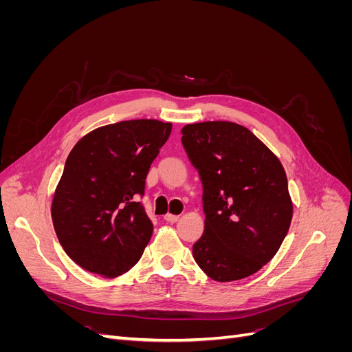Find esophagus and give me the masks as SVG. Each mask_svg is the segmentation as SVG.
<instances>
[{
    "instance_id": "1",
    "label": "esophagus",
    "mask_w": 352,
    "mask_h": 352,
    "mask_svg": "<svg viewBox=\"0 0 352 352\" xmlns=\"http://www.w3.org/2000/svg\"><path fill=\"white\" fill-rule=\"evenodd\" d=\"M164 220L168 221V223H176L179 220V216H175V214H167L164 216Z\"/></svg>"
}]
</instances>
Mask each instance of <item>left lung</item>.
<instances>
[{
    "label": "left lung",
    "mask_w": 352,
    "mask_h": 352,
    "mask_svg": "<svg viewBox=\"0 0 352 352\" xmlns=\"http://www.w3.org/2000/svg\"><path fill=\"white\" fill-rule=\"evenodd\" d=\"M182 145L198 170L206 214L194 260L212 280L248 278L274 257L289 230L285 170L257 136L232 122L186 124Z\"/></svg>",
    "instance_id": "1"
}]
</instances>
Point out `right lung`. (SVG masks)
<instances>
[{"mask_svg":"<svg viewBox=\"0 0 352 352\" xmlns=\"http://www.w3.org/2000/svg\"><path fill=\"white\" fill-rule=\"evenodd\" d=\"M172 123L127 120L98 127L74 145L52 199L57 238L87 272L117 278L140 261L153 223L138 198Z\"/></svg>","mask_w":352,"mask_h":352,"instance_id":"obj_1","label":"right lung"}]
</instances>
